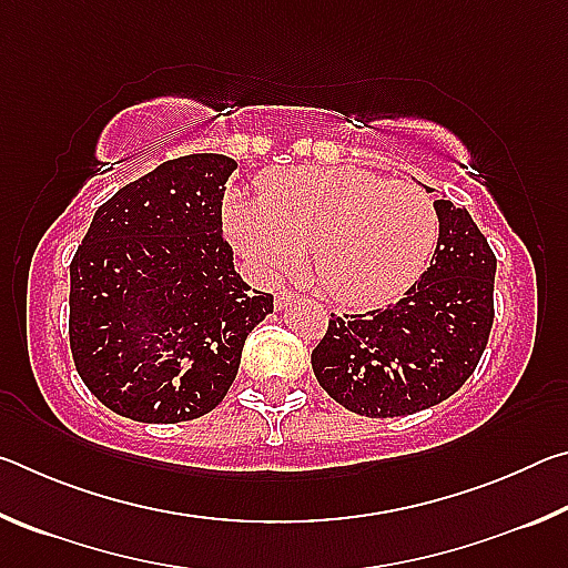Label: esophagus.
<instances>
[{"instance_id":"obj_1","label":"esophagus","mask_w":568,"mask_h":568,"mask_svg":"<svg viewBox=\"0 0 568 568\" xmlns=\"http://www.w3.org/2000/svg\"><path fill=\"white\" fill-rule=\"evenodd\" d=\"M297 297V293H293V291H281V293H275V307L277 311H283V307H287L291 305L293 301Z\"/></svg>"}]
</instances>
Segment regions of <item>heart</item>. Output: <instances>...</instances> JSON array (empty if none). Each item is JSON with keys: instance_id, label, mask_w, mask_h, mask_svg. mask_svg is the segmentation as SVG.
I'll return each mask as SVG.
<instances>
[{"instance_id": "b5f03b06", "label": "heart", "mask_w": 568, "mask_h": 568, "mask_svg": "<svg viewBox=\"0 0 568 568\" xmlns=\"http://www.w3.org/2000/svg\"><path fill=\"white\" fill-rule=\"evenodd\" d=\"M225 225L263 271L293 273L311 253L321 291L351 307L396 301L438 243L434 200L413 182L363 168L267 172L257 197L230 192Z\"/></svg>"}]
</instances>
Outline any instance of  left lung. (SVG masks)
<instances>
[{"label":"left lung","instance_id":"8db88e82","mask_svg":"<svg viewBox=\"0 0 568 568\" xmlns=\"http://www.w3.org/2000/svg\"><path fill=\"white\" fill-rule=\"evenodd\" d=\"M434 207L438 243L420 281L381 311L331 315L311 355L328 396L358 416L393 418L438 406L464 386L486 351L496 255L466 207L450 200Z\"/></svg>","mask_w":568,"mask_h":568}]
</instances>
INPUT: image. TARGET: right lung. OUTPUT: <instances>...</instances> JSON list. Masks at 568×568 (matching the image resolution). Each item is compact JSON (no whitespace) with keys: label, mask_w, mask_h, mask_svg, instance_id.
Masks as SVG:
<instances>
[{"label":"right lung","mask_w":568,"mask_h":568,"mask_svg":"<svg viewBox=\"0 0 568 568\" xmlns=\"http://www.w3.org/2000/svg\"><path fill=\"white\" fill-rule=\"evenodd\" d=\"M215 152L168 160L98 207L70 265V348L100 403L140 423L213 410L273 295L250 291L223 237Z\"/></svg>","instance_id":"1"}]
</instances>
